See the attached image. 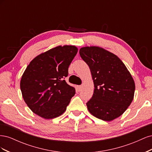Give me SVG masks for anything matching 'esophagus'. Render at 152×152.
Segmentation results:
<instances>
[{
    "mask_svg": "<svg viewBox=\"0 0 152 152\" xmlns=\"http://www.w3.org/2000/svg\"><path fill=\"white\" fill-rule=\"evenodd\" d=\"M82 88H83V87H82V86H78V90H79V91H81L82 90Z\"/></svg>",
    "mask_w": 152,
    "mask_h": 152,
    "instance_id": "obj_1",
    "label": "esophagus"
}]
</instances>
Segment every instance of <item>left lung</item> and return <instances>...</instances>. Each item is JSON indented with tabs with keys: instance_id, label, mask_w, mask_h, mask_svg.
<instances>
[{
	"instance_id": "left-lung-1",
	"label": "left lung",
	"mask_w": 152,
	"mask_h": 152,
	"mask_svg": "<svg viewBox=\"0 0 152 152\" xmlns=\"http://www.w3.org/2000/svg\"><path fill=\"white\" fill-rule=\"evenodd\" d=\"M94 82L93 97L86 103L96 118L112 121L120 117L134 98L135 84L130 72L115 54L98 46L80 48Z\"/></svg>"
}]
</instances>
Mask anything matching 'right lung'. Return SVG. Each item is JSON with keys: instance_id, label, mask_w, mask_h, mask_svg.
<instances>
[{"instance_id": "add662e5", "label": "right lung", "mask_w": 152, "mask_h": 152, "mask_svg": "<svg viewBox=\"0 0 152 152\" xmlns=\"http://www.w3.org/2000/svg\"><path fill=\"white\" fill-rule=\"evenodd\" d=\"M78 49L59 45L32 59L20 81L23 98L29 108L45 119L60 116L75 94L65 78Z\"/></svg>"}]
</instances>
